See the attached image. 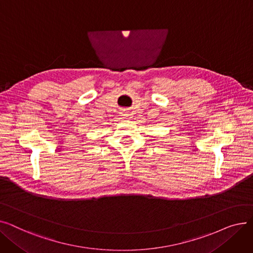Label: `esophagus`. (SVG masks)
Instances as JSON below:
<instances>
[{"label":"esophagus","instance_id":"34e87169","mask_svg":"<svg viewBox=\"0 0 253 253\" xmlns=\"http://www.w3.org/2000/svg\"><path fill=\"white\" fill-rule=\"evenodd\" d=\"M123 115H124V116H126V115H127V114H126V113H123Z\"/></svg>","mask_w":253,"mask_h":253}]
</instances>
